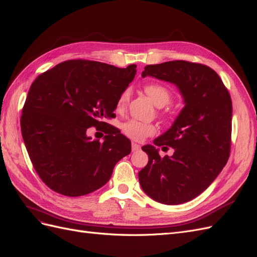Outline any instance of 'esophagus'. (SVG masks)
<instances>
[{
  "instance_id": "1",
  "label": "esophagus",
  "mask_w": 257,
  "mask_h": 257,
  "mask_svg": "<svg viewBox=\"0 0 257 257\" xmlns=\"http://www.w3.org/2000/svg\"><path fill=\"white\" fill-rule=\"evenodd\" d=\"M139 149H141V146L136 143H132V151L135 152V151H138Z\"/></svg>"
}]
</instances>
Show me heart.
<instances>
[{
	"instance_id": "heart-1",
	"label": "heart",
	"mask_w": 257,
	"mask_h": 257,
	"mask_svg": "<svg viewBox=\"0 0 257 257\" xmlns=\"http://www.w3.org/2000/svg\"><path fill=\"white\" fill-rule=\"evenodd\" d=\"M145 91L150 98L153 100V103L158 107H163L167 105L170 99H172V93L170 91L160 83H150L145 87ZM130 98V90H124L116 102V107L118 109H122L126 105ZM121 130L124 135H126L131 139L136 142H143L148 136H152L157 133V127L153 124L141 122L138 120H128L124 122L121 125Z\"/></svg>"
}]
</instances>
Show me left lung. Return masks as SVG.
<instances>
[{
  "label": "left lung",
  "mask_w": 257,
  "mask_h": 257,
  "mask_svg": "<svg viewBox=\"0 0 257 257\" xmlns=\"http://www.w3.org/2000/svg\"><path fill=\"white\" fill-rule=\"evenodd\" d=\"M142 76L177 85L184 107L158 147L174 148L172 157L161 158L159 149L147 145L148 164L138 173L148 196L165 205L190 201L203 193L226 165L230 152L232 106L221 78L209 66L188 61L147 65Z\"/></svg>",
  "instance_id": "1"
}]
</instances>
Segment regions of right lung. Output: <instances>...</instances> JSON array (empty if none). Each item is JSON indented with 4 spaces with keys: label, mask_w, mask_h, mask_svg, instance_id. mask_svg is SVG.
Returning a JSON list of instances; mask_svg holds the SVG:
<instances>
[{
    "label": "right lung",
    "mask_w": 257,
    "mask_h": 257,
    "mask_svg": "<svg viewBox=\"0 0 257 257\" xmlns=\"http://www.w3.org/2000/svg\"><path fill=\"white\" fill-rule=\"evenodd\" d=\"M136 65L69 60L41 74L31 85L21 115V133L31 162L44 183L77 197L105 185L114 165L131 153V142L104 120L133 81ZM105 127L104 142L86 135Z\"/></svg>",
    "instance_id": "obj_1"
}]
</instances>
